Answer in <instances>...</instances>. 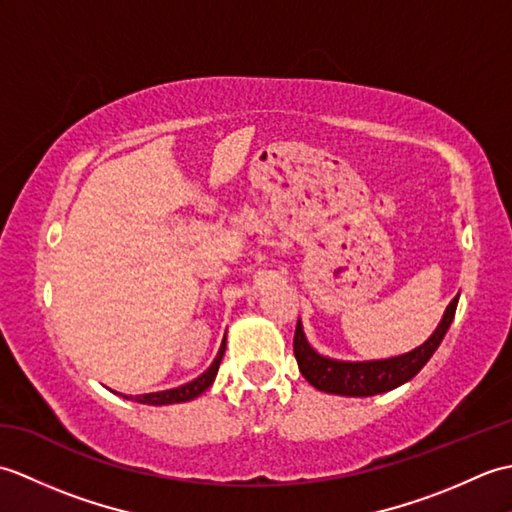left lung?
I'll return each mask as SVG.
<instances>
[{"label":"left lung","instance_id":"8db88e82","mask_svg":"<svg viewBox=\"0 0 512 512\" xmlns=\"http://www.w3.org/2000/svg\"><path fill=\"white\" fill-rule=\"evenodd\" d=\"M455 308H458V297L444 310V317L438 323L436 332L420 347L394 358H383V361H336V358L323 356L308 343L306 334H303V325L297 321L295 343L292 345H295L299 372L312 387L325 391V394L363 398L396 389L416 376L427 365L433 352L438 350L455 317Z\"/></svg>","mask_w":512,"mask_h":512}]
</instances>
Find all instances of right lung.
Segmentation results:
<instances>
[{"instance_id":"add662e5","label":"right lung","mask_w":512,"mask_h":512,"mask_svg":"<svg viewBox=\"0 0 512 512\" xmlns=\"http://www.w3.org/2000/svg\"><path fill=\"white\" fill-rule=\"evenodd\" d=\"M224 350H226V336H224V341H222V345H220V352H217V356H215V361L211 363V367L206 369V372L200 374L195 380H191V383H187V385H180V387H176V389L154 391V394L123 396V398L143 402V405H173V402H187V400L198 398L200 394H204V391L213 385L217 369H220V363H222Z\"/></svg>"}]
</instances>
